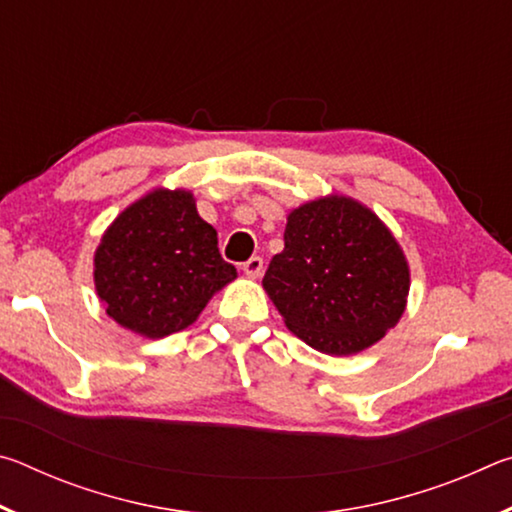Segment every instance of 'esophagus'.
Instances as JSON below:
<instances>
[{
  "instance_id": "34e87169",
  "label": "esophagus",
  "mask_w": 512,
  "mask_h": 512,
  "mask_svg": "<svg viewBox=\"0 0 512 512\" xmlns=\"http://www.w3.org/2000/svg\"><path fill=\"white\" fill-rule=\"evenodd\" d=\"M244 273L248 275V277H259L262 275V271H264V259L262 257H250L248 262H244Z\"/></svg>"
}]
</instances>
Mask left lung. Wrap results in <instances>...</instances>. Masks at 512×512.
I'll return each mask as SVG.
<instances>
[{
  "instance_id": "8db88e82",
  "label": "left lung",
  "mask_w": 512,
  "mask_h": 512,
  "mask_svg": "<svg viewBox=\"0 0 512 512\" xmlns=\"http://www.w3.org/2000/svg\"><path fill=\"white\" fill-rule=\"evenodd\" d=\"M264 289L298 339L325 354H354L397 325L409 296V264L375 212L348 196L293 210L284 250Z\"/></svg>"
}]
</instances>
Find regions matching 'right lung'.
I'll use <instances>...</instances> for the list:
<instances>
[{"label":"right lung","mask_w":512,"mask_h":512,"mask_svg":"<svg viewBox=\"0 0 512 512\" xmlns=\"http://www.w3.org/2000/svg\"><path fill=\"white\" fill-rule=\"evenodd\" d=\"M235 277L185 189H153L128 205L94 253V287L108 316L146 339L192 325Z\"/></svg>","instance_id":"right-lung-1"}]
</instances>
